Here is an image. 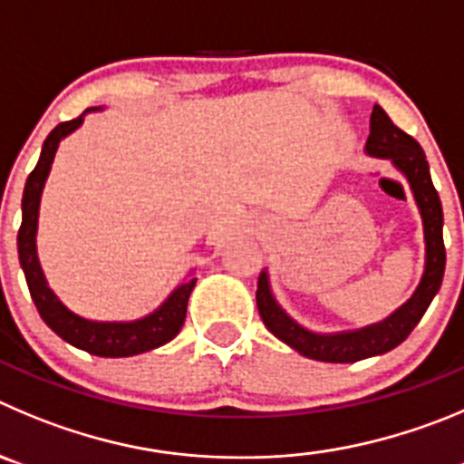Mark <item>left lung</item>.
Masks as SVG:
<instances>
[{"label":"left lung","instance_id":"obj_1","mask_svg":"<svg viewBox=\"0 0 464 464\" xmlns=\"http://www.w3.org/2000/svg\"><path fill=\"white\" fill-rule=\"evenodd\" d=\"M366 150L371 155H378V158H389L408 176L410 188H412L414 198H417V206L423 218L426 270H423V279L419 284L417 293L396 314L389 315L387 320L357 332H343V334L327 336L314 334V332L300 327L293 318H288L285 311L272 297L270 285H267V275L263 272L258 276L256 304L266 327L276 339L284 341L285 345H291V348H295L304 357L318 359V362H359V359L389 353L396 345H401L402 341L408 339L410 332L417 327L421 315L430 306L435 293L440 291L444 266H447V249H444V237H441V224H444L441 201L430 180V169H428L426 153L419 146V141L414 137H410L408 132H402L389 119L387 111L380 105H375L373 114H371V134L369 141H366Z\"/></svg>","mask_w":464,"mask_h":464}]
</instances>
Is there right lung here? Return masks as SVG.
I'll return each instance as SVG.
<instances>
[{
	"instance_id": "right-lung-1",
	"label": "right lung",
	"mask_w": 464,
	"mask_h": 464,
	"mask_svg": "<svg viewBox=\"0 0 464 464\" xmlns=\"http://www.w3.org/2000/svg\"><path fill=\"white\" fill-rule=\"evenodd\" d=\"M82 119L84 116L63 121L47 134L41 160H38L36 169L29 173L27 185H24L23 224L17 231V254H20V266L24 270V279H27L34 304L56 336H62L75 348L98 354V357H132V354L160 348L179 334L185 323V314H188L189 293H192L197 279L180 284L158 311L141 320H134V323H93V320L80 318L72 311H68L59 302V297L50 291L36 256L38 203H41L43 185H45L47 173H50L56 146L82 123Z\"/></svg>"
}]
</instances>
